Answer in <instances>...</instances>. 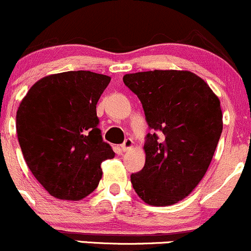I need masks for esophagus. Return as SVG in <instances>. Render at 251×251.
<instances>
[{
    "label": "esophagus",
    "instance_id": "obj_1",
    "mask_svg": "<svg viewBox=\"0 0 251 251\" xmlns=\"http://www.w3.org/2000/svg\"><path fill=\"white\" fill-rule=\"evenodd\" d=\"M132 148H133V140H132V139H126L122 145L123 151H127V150L132 149Z\"/></svg>",
    "mask_w": 251,
    "mask_h": 251
}]
</instances>
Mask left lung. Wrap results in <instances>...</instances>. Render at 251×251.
<instances>
[{"instance_id":"obj_1","label":"left lung","mask_w":251,"mask_h":251,"mask_svg":"<svg viewBox=\"0 0 251 251\" xmlns=\"http://www.w3.org/2000/svg\"><path fill=\"white\" fill-rule=\"evenodd\" d=\"M123 80L159 133L146 137L145 166L131 176L134 191L149 205L178 203L203 179L214 157L223 129L220 99L190 71L138 72Z\"/></svg>"}]
</instances>
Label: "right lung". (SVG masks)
I'll list each match as a JSON object with an SVG mask.
<instances>
[{
    "label": "right lung",
    "instance_id": "obj_1",
    "mask_svg": "<svg viewBox=\"0 0 251 251\" xmlns=\"http://www.w3.org/2000/svg\"><path fill=\"white\" fill-rule=\"evenodd\" d=\"M111 77L89 71L47 75L31 86L16 113L17 139L28 168L53 197L81 201L114 157L97 127V103Z\"/></svg>",
    "mask_w": 251,
    "mask_h": 251
}]
</instances>
